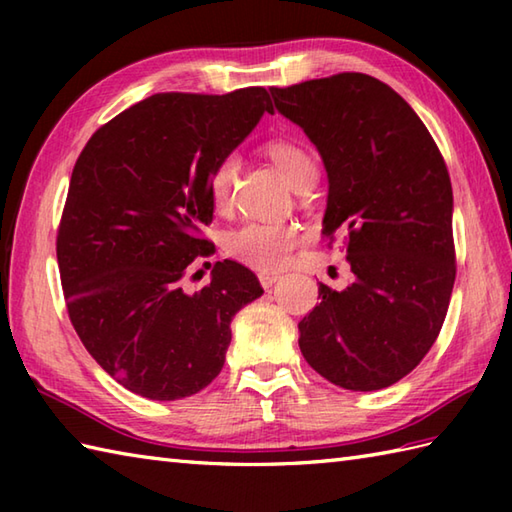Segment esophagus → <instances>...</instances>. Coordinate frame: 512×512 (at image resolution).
Listing matches in <instances>:
<instances>
[{"label":"esophagus","mask_w":512,"mask_h":512,"mask_svg":"<svg viewBox=\"0 0 512 512\" xmlns=\"http://www.w3.org/2000/svg\"><path fill=\"white\" fill-rule=\"evenodd\" d=\"M279 281V275H270V273H259V284H262L266 290L273 288Z\"/></svg>","instance_id":"1"}]
</instances>
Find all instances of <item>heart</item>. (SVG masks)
<instances>
[{
  "label": "heart",
  "instance_id": "1",
  "mask_svg": "<svg viewBox=\"0 0 512 512\" xmlns=\"http://www.w3.org/2000/svg\"><path fill=\"white\" fill-rule=\"evenodd\" d=\"M266 154L273 165L284 173V178L297 191H306L317 178V165L306 149L290 140H270ZM239 173V156L226 154L211 171L209 195L215 211H228L233 202V189ZM303 239L301 228L292 222H244L224 237V250L237 262H242L255 270L273 273L284 268L292 250Z\"/></svg>",
  "mask_w": 512,
  "mask_h": 512
}]
</instances>
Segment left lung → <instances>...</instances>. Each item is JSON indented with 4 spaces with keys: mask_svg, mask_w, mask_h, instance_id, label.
<instances>
[{
    "mask_svg": "<svg viewBox=\"0 0 512 512\" xmlns=\"http://www.w3.org/2000/svg\"><path fill=\"white\" fill-rule=\"evenodd\" d=\"M317 145L330 191L323 237L347 242L354 281L299 323L312 369L352 391L398 383L436 343L455 281L453 191L429 129L383 81L341 72L270 88Z\"/></svg>",
    "mask_w": 512,
    "mask_h": 512,
    "instance_id": "8db88e82",
    "label": "left lung"
}]
</instances>
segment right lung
I'll use <instances>...</instances> for the list:
<instances>
[{"mask_svg":"<svg viewBox=\"0 0 512 512\" xmlns=\"http://www.w3.org/2000/svg\"><path fill=\"white\" fill-rule=\"evenodd\" d=\"M273 114L266 88L162 92L96 129L76 160L57 231L68 317L116 383L151 400L198 394L222 372L237 310L264 295L224 259L211 284L184 292L213 255V167Z\"/></svg>","mask_w":512,"mask_h":512,"instance_id":"right-lung-1","label":"right lung"}]
</instances>
